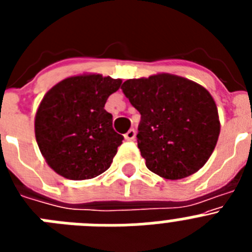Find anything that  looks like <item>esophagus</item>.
Masks as SVG:
<instances>
[{"label":"esophagus","instance_id":"34e87169","mask_svg":"<svg viewBox=\"0 0 252 252\" xmlns=\"http://www.w3.org/2000/svg\"><path fill=\"white\" fill-rule=\"evenodd\" d=\"M135 137H136V131L133 130V128H130L127 132L125 133V139L127 140V141H132V140H135Z\"/></svg>","mask_w":252,"mask_h":252}]
</instances>
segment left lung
Listing matches in <instances>:
<instances>
[{
    "mask_svg": "<svg viewBox=\"0 0 252 252\" xmlns=\"http://www.w3.org/2000/svg\"><path fill=\"white\" fill-rule=\"evenodd\" d=\"M121 90L141 115L137 146L149 170L175 180L206 164L220 135L217 106L206 88L164 73L128 79Z\"/></svg>",
    "mask_w": 252,
    "mask_h": 252,
    "instance_id": "8db88e82",
    "label": "left lung"
}]
</instances>
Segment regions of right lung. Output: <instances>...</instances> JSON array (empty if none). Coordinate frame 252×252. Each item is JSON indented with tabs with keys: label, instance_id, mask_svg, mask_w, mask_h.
Returning a JSON list of instances; mask_svg holds the SVG:
<instances>
[{
	"label": "right lung",
	"instance_id": "right-lung-1",
	"mask_svg": "<svg viewBox=\"0 0 252 252\" xmlns=\"http://www.w3.org/2000/svg\"><path fill=\"white\" fill-rule=\"evenodd\" d=\"M121 83L101 74L77 75L44 95L35 116V137L55 173L83 180L110 168L124 136L113 130L104 104Z\"/></svg>",
	"mask_w": 252,
	"mask_h": 252
}]
</instances>
